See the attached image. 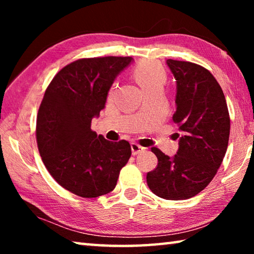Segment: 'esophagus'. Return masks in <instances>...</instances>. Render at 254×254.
<instances>
[{
	"label": "esophagus",
	"instance_id": "esophagus-1",
	"mask_svg": "<svg viewBox=\"0 0 254 254\" xmlns=\"http://www.w3.org/2000/svg\"><path fill=\"white\" fill-rule=\"evenodd\" d=\"M131 150H132L133 156H135V154H139V153L142 152L144 148L141 147V145H139V144H136V143H131Z\"/></svg>",
	"mask_w": 254,
	"mask_h": 254
}]
</instances>
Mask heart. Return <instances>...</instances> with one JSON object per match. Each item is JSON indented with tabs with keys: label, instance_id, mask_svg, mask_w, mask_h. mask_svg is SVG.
I'll return each instance as SVG.
<instances>
[{
	"label": "heart",
	"instance_id": "obj_1",
	"mask_svg": "<svg viewBox=\"0 0 254 254\" xmlns=\"http://www.w3.org/2000/svg\"><path fill=\"white\" fill-rule=\"evenodd\" d=\"M133 77L143 92L151 91V89L160 88L166 84L167 75L163 67L153 60H143L134 67ZM114 87L111 88L110 95L113 93Z\"/></svg>",
	"mask_w": 254,
	"mask_h": 254
}]
</instances>
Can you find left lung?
<instances>
[{"instance_id": "left-lung-1", "label": "left lung", "mask_w": 254, "mask_h": 254, "mask_svg": "<svg viewBox=\"0 0 254 254\" xmlns=\"http://www.w3.org/2000/svg\"><path fill=\"white\" fill-rule=\"evenodd\" d=\"M177 84L176 112L179 148L174 157L158 148L156 169L147 175L153 194L165 199L191 198L212 182L225 156L230 115L224 93L215 77L197 64L168 59Z\"/></svg>"}]
</instances>
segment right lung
Instances as JSON below:
<instances>
[{
    "label": "right lung",
    "instance_id": "right-lung-1",
    "mask_svg": "<svg viewBox=\"0 0 254 254\" xmlns=\"http://www.w3.org/2000/svg\"><path fill=\"white\" fill-rule=\"evenodd\" d=\"M132 57L84 58L57 72L37 117V143L47 170L72 194L94 198L117 186L131 157L126 140L112 142L92 131L114 79Z\"/></svg>",
    "mask_w": 254,
    "mask_h": 254
}]
</instances>
